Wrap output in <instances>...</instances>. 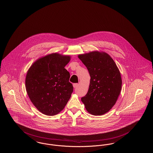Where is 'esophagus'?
<instances>
[{
  "instance_id": "obj_1",
  "label": "esophagus",
  "mask_w": 153,
  "mask_h": 153,
  "mask_svg": "<svg viewBox=\"0 0 153 153\" xmlns=\"http://www.w3.org/2000/svg\"><path fill=\"white\" fill-rule=\"evenodd\" d=\"M73 86H74V88H77V87L79 86V84H77V83H76V84H73Z\"/></svg>"
}]
</instances>
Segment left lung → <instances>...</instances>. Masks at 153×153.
<instances>
[{
  "label": "left lung",
  "instance_id": "left-lung-1",
  "mask_svg": "<svg viewBox=\"0 0 153 153\" xmlns=\"http://www.w3.org/2000/svg\"><path fill=\"white\" fill-rule=\"evenodd\" d=\"M91 76L87 94L81 98L90 114L103 115L116 103L122 87L120 72L106 52L92 51L79 55Z\"/></svg>",
  "mask_w": 153,
  "mask_h": 153
}]
</instances>
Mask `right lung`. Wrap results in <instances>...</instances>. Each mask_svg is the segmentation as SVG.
I'll return each instance as SVG.
<instances>
[{"label": "right lung", "instance_id": "1", "mask_svg": "<svg viewBox=\"0 0 153 153\" xmlns=\"http://www.w3.org/2000/svg\"><path fill=\"white\" fill-rule=\"evenodd\" d=\"M71 56L53 53L39 58L27 71L25 88L32 103L47 116L63 110L74 91L65 68Z\"/></svg>", "mask_w": 153, "mask_h": 153}]
</instances>
